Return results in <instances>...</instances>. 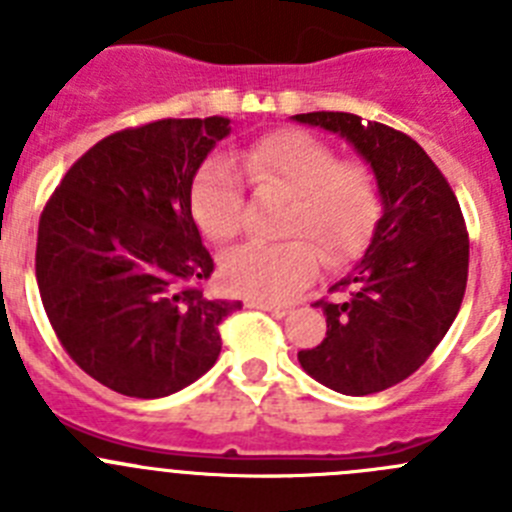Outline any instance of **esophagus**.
Segmentation results:
<instances>
[{"mask_svg":"<svg viewBox=\"0 0 512 512\" xmlns=\"http://www.w3.org/2000/svg\"><path fill=\"white\" fill-rule=\"evenodd\" d=\"M247 308H255V310H267V313H285V305L278 303H270V300H247Z\"/></svg>","mask_w":512,"mask_h":512,"instance_id":"34e87169","label":"esophagus"}]
</instances>
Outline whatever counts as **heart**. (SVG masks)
Returning <instances> with one entry per match:
<instances>
[{
    "label": "heart",
    "instance_id": "1",
    "mask_svg": "<svg viewBox=\"0 0 512 512\" xmlns=\"http://www.w3.org/2000/svg\"><path fill=\"white\" fill-rule=\"evenodd\" d=\"M260 189L288 194L283 242H245L222 257L229 290L257 300H288L318 275L321 255L346 262L369 245L381 217L374 171L358 161H338L336 148L305 131H280L250 143L240 154ZM191 217L212 240H229L242 227L240 171L229 156L199 166L189 191Z\"/></svg>",
    "mask_w": 512,
    "mask_h": 512
}]
</instances>
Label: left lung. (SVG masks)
Here are the masks:
<instances>
[{"label":"left lung","mask_w":512,"mask_h":512,"mask_svg":"<svg viewBox=\"0 0 512 512\" xmlns=\"http://www.w3.org/2000/svg\"><path fill=\"white\" fill-rule=\"evenodd\" d=\"M295 123L336 133L371 166L381 217L346 300L315 303L328 331L298 361L318 384L346 396L384 391L412 376L457 318L470 240L455 191L407 133L353 113H298Z\"/></svg>","instance_id":"obj_1"}]
</instances>
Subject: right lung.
Returning a JSON list of instances; mask_svg holds the SVG:
<instances>
[{"label": "right lung", "mask_w": 512, "mask_h": 512, "mask_svg": "<svg viewBox=\"0 0 512 512\" xmlns=\"http://www.w3.org/2000/svg\"><path fill=\"white\" fill-rule=\"evenodd\" d=\"M229 118L126 128L80 156L37 229V285L75 364L118 394L161 399L207 374L240 300L197 288L214 270L191 217L194 174Z\"/></svg>", "instance_id": "add662e5"}]
</instances>
